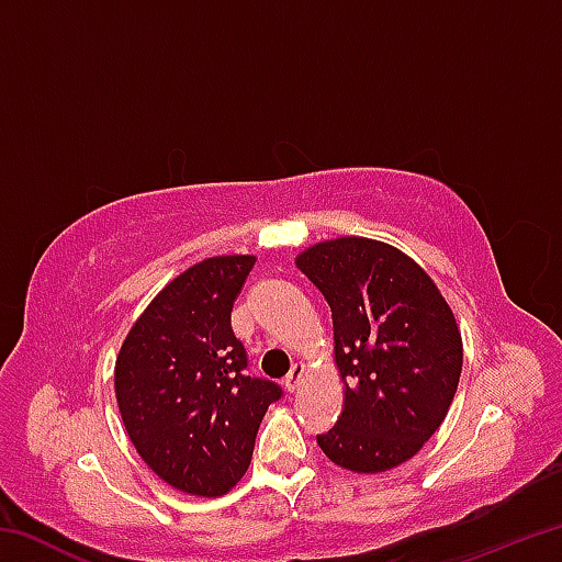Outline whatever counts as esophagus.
<instances>
[{
    "mask_svg": "<svg viewBox=\"0 0 562 562\" xmlns=\"http://www.w3.org/2000/svg\"><path fill=\"white\" fill-rule=\"evenodd\" d=\"M302 376H304V367L302 364H294L292 369H290V374L284 376V389H288V392L292 394V392H297V386H300V382H302Z\"/></svg>",
    "mask_w": 562,
    "mask_h": 562,
    "instance_id": "1",
    "label": "esophagus"
}]
</instances>
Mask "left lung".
Listing matches in <instances>:
<instances>
[{"mask_svg":"<svg viewBox=\"0 0 562 562\" xmlns=\"http://www.w3.org/2000/svg\"><path fill=\"white\" fill-rule=\"evenodd\" d=\"M297 268L329 304L345 382V412L317 443L341 469H394L449 414L463 364L453 312L412 258L367 237L319 243Z\"/></svg>","mask_w":562,"mask_h":562,"instance_id":"1","label":"left lung"}]
</instances>
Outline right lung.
I'll return each mask as SVG.
<instances>
[{"instance_id": "1", "label": "right lung", "mask_w": 562, "mask_h": 562, "mask_svg": "<svg viewBox=\"0 0 562 562\" xmlns=\"http://www.w3.org/2000/svg\"><path fill=\"white\" fill-rule=\"evenodd\" d=\"M250 255L193 265L158 292L116 359L123 426L150 469L190 496H223L243 479L255 436L282 386L247 374L231 312Z\"/></svg>"}]
</instances>
